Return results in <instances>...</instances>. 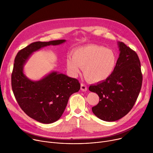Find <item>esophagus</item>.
Masks as SVG:
<instances>
[{
	"label": "esophagus",
	"mask_w": 153,
	"mask_h": 153,
	"mask_svg": "<svg viewBox=\"0 0 153 153\" xmlns=\"http://www.w3.org/2000/svg\"><path fill=\"white\" fill-rule=\"evenodd\" d=\"M81 91H82L83 92H85V91H87V87L86 85H85V84H84L81 83Z\"/></svg>",
	"instance_id": "esophagus-1"
}]
</instances>
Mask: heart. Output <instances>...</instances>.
<instances>
[{
  "label": "heart",
  "mask_w": 153,
  "mask_h": 153,
  "mask_svg": "<svg viewBox=\"0 0 153 153\" xmlns=\"http://www.w3.org/2000/svg\"><path fill=\"white\" fill-rule=\"evenodd\" d=\"M117 58L115 53L98 45H87L72 51V58H67V67L71 73L77 75L83 68L87 81L98 83L105 81L113 73Z\"/></svg>",
  "instance_id": "1"
}]
</instances>
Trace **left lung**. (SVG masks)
<instances>
[{
  "label": "left lung",
  "instance_id": "1",
  "mask_svg": "<svg viewBox=\"0 0 153 153\" xmlns=\"http://www.w3.org/2000/svg\"><path fill=\"white\" fill-rule=\"evenodd\" d=\"M115 69L105 81L90 85L100 101L92 108L94 115L106 122H114L129 112L137 100L142 85L141 64L136 53L123 42Z\"/></svg>",
  "mask_w": 153,
  "mask_h": 153
}]
</instances>
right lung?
<instances>
[{
	"label": "right lung",
	"instance_id": "1",
	"mask_svg": "<svg viewBox=\"0 0 153 153\" xmlns=\"http://www.w3.org/2000/svg\"><path fill=\"white\" fill-rule=\"evenodd\" d=\"M66 42L59 39L36 42L24 48L15 58L12 73V88L19 106L30 118L42 123H51L60 118L70 96L77 92L81 84L77 79L53 71L38 81L23 73V65L33 52L50 45Z\"/></svg>",
	"mask_w": 153,
	"mask_h": 153
}]
</instances>
